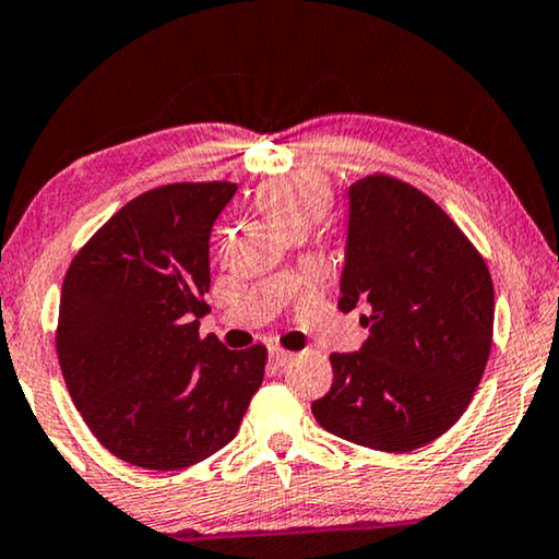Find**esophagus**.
Returning <instances> with one entry per match:
<instances>
[{
  "instance_id": "obj_1",
  "label": "esophagus",
  "mask_w": 559,
  "mask_h": 559,
  "mask_svg": "<svg viewBox=\"0 0 559 559\" xmlns=\"http://www.w3.org/2000/svg\"><path fill=\"white\" fill-rule=\"evenodd\" d=\"M292 358H295V354H289V350H280V348L270 350V364L274 368H285Z\"/></svg>"
}]
</instances>
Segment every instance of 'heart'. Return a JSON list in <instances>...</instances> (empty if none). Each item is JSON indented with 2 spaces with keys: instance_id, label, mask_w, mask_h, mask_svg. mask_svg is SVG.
I'll list each match as a JSON object with an SVG mask.
<instances>
[{
  "instance_id": "1",
  "label": "heart",
  "mask_w": 559,
  "mask_h": 559,
  "mask_svg": "<svg viewBox=\"0 0 559 559\" xmlns=\"http://www.w3.org/2000/svg\"><path fill=\"white\" fill-rule=\"evenodd\" d=\"M258 205L287 235L311 230L331 209V186L321 176H285L260 186Z\"/></svg>"
}]
</instances>
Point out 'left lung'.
<instances>
[{
	"label": "left lung",
	"instance_id": "left-lung-1",
	"mask_svg": "<svg viewBox=\"0 0 559 559\" xmlns=\"http://www.w3.org/2000/svg\"><path fill=\"white\" fill-rule=\"evenodd\" d=\"M338 309L370 307L356 354H331L334 383L311 413L326 432L405 454L466 413L493 341V282L481 252L429 199L390 174L350 186Z\"/></svg>",
	"mask_w": 559,
	"mask_h": 559
}]
</instances>
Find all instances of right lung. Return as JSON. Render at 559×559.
I'll list each match as a JSON object with an SVG mask.
<instances>
[{
    "instance_id": "obj_1",
    "label": "right lung",
    "mask_w": 559,
    "mask_h": 559,
    "mask_svg": "<svg viewBox=\"0 0 559 559\" xmlns=\"http://www.w3.org/2000/svg\"><path fill=\"white\" fill-rule=\"evenodd\" d=\"M238 186L181 181L124 203L66 272L56 354L73 405L122 462L176 472L238 435L267 348L199 336L211 228Z\"/></svg>"
}]
</instances>
